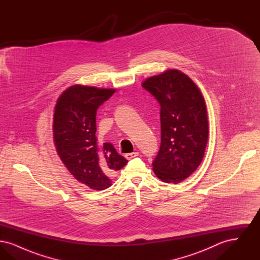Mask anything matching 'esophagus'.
<instances>
[{
    "label": "esophagus",
    "mask_w": 260,
    "mask_h": 260,
    "mask_svg": "<svg viewBox=\"0 0 260 260\" xmlns=\"http://www.w3.org/2000/svg\"><path fill=\"white\" fill-rule=\"evenodd\" d=\"M138 156V152H133V153H128V154H125L124 155V157L127 159V160H131V159H133V158H135V157H137Z\"/></svg>",
    "instance_id": "34e87169"
}]
</instances>
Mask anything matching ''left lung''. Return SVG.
I'll return each instance as SVG.
<instances>
[{"label":"left lung","mask_w":260,"mask_h":260,"mask_svg":"<svg viewBox=\"0 0 260 260\" xmlns=\"http://www.w3.org/2000/svg\"><path fill=\"white\" fill-rule=\"evenodd\" d=\"M142 87L161 106V146L153 171L161 181L177 184L204 158L209 137L205 99L195 83L175 69L150 77Z\"/></svg>","instance_id":"8db88e82"}]
</instances>
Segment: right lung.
<instances>
[{
    "instance_id": "add662e5",
    "label": "right lung",
    "mask_w": 260,
    "mask_h": 260,
    "mask_svg": "<svg viewBox=\"0 0 260 260\" xmlns=\"http://www.w3.org/2000/svg\"><path fill=\"white\" fill-rule=\"evenodd\" d=\"M116 89L75 85L57 99L53 114L54 145L75 178L93 190L112 185V176L126 165L111 143L99 144L96 111Z\"/></svg>"
}]
</instances>
